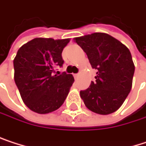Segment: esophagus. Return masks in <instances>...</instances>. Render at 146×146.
I'll list each match as a JSON object with an SVG mask.
<instances>
[{
    "label": "esophagus",
    "mask_w": 146,
    "mask_h": 146,
    "mask_svg": "<svg viewBox=\"0 0 146 146\" xmlns=\"http://www.w3.org/2000/svg\"><path fill=\"white\" fill-rule=\"evenodd\" d=\"M74 77H75L76 79H77V78L79 77V74H75V75H74Z\"/></svg>",
    "instance_id": "obj_1"
}]
</instances>
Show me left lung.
I'll list each match as a JSON object with an SVG mask.
<instances>
[{
	"instance_id": "8db88e82",
	"label": "left lung",
	"mask_w": 146,
	"mask_h": 146,
	"mask_svg": "<svg viewBox=\"0 0 146 146\" xmlns=\"http://www.w3.org/2000/svg\"><path fill=\"white\" fill-rule=\"evenodd\" d=\"M97 70L96 81L80 91L85 106L98 114L117 111L130 93L135 66L129 49L115 38L95 33L74 38Z\"/></svg>"
}]
</instances>
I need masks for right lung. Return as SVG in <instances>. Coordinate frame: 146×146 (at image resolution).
Here are the masks:
<instances>
[{"label": "right lung", "mask_w": 146, "mask_h": 146, "mask_svg": "<svg viewBox=\"0 0 146 146\" xmlns=\"http://www.w3.org/2000/svg\"><path fill=\"white\" fill-rule=\"evenodd\" d=\"M70 40L36 38L18 50L13 59L14 82L32 111L49 113L64 102L75 80L70 74H55L54 69L63 65L62 52Z\"/></svg>", "instance_id": "right-lung-1"}]
</instances>
